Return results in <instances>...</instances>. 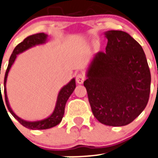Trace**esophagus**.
I'll return each instance as SVG.
<instances>
[{"mask_svg":"<svg viewBox=\"0 0 158 158\" xmlns=\"http://www.w3.org/2000/svg\"><path fill=\"white\" fill-rule=\"evenodd\" d=\"M85 76L83 74H78L76 76V81L79 84H82L84 83V81H85Z\"/></svg>","mask_w":158,"mask_h":158,"instance_id":"obj_1","label":"esophagus"}]
</instances>
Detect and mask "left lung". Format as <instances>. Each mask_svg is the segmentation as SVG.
I'll return each mask as SVG.
<instances>
[{"mask_svg": "<svg viewBox=\"0 0 158 158\" xmlns=\"http://www.w3.org/2000/svg\"><path fill=\"white\" fill-rule=\"evenodd\" d=\"M106 52L94 55L84 82L93 114L102 124L123 126L148 102L151 72L142 47L127 32L110 30Z\"/></svg>", "mask_w": 158, "mask_h": 158, "instance_id": "obj_1", "label": "left lung"}]
</instances>
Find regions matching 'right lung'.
Listing matches in <instances>:
<instances>
[{"mask_svg":"<svg viewBox=\"0 0 158 158\" xmlns=\"http://www.w3.org/2000/svg\"><path fill=\"white\" fill-rule=\"evenodd\" d=\"M48 35L45 33L34 34V35H30V36H28L27 38H26L22 43L18 44L14 49L12 55H11L10 58L9 64H8L7 68H6V71L5 73V77H4V95H5V102L10 113L13 116H14L17 121H19V123H20L21 125H23L24 127L32 130L47 129V128H52L54 127V126H57V125L59 124L61 122V120H62L63 116H64L65 104L67 103L70 96H71V94L74 92V89H75L76 87L75 78H72L67 84H66V85H64V87H61V90H59V93H58V97H57L56 103H55V106L52 113L50 115H48L47 118H43V119L37 120V121H27V120L23 119V118H21L20 117H19L18 115L16 114V113L13 111L12 109H11L10 106L9 100H8L7 98V95H6V80H7V76L8 74H9L10 70L11 67H12V65L14 64L17 55L20 54V53L23 52L27 51L29 48H32V47L35 46V45H43V44L46 43L47 41H48ZM3 103H4V102H3Z\"/></svg>","mask_w":158,"mask_h":158,"instance_id":"add662e5","label":"right lung"}]
</instances>
